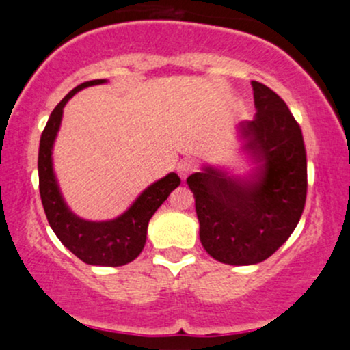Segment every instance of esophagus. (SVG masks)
Segmentation results:
<instances>
[{
  "label": "esophagus",
  "instance_id": "obj_1",
  "mask_svg": "<svg viewBox=\"0 0 350 350\" xmlns=\"http://www.w3.org/2000/svg\"><path fill=\"white\" fill-rule=\"evenodd\" d=\"M198 170H199V164L196 163L194 159H184V161H180L179 166H178V171H179L180 178H183V179H186L187 176L194 174V172Z\"/></svg>",
  "mask_w": 350,
  "mask_h": 350
}]
</instances>
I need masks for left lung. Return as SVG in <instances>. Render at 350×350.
Wrapping results in <instances>:
<instances>
[{
	"label": "left lung",
	"instance_id": "left-lung-1",
	"mask_svg": "<svg viewBox=\"0 0 350 350\" xmlns=\"http://www.w3.org/2000/svg\"><path fill=\"white\" fill-rule=\"evenodd\" d=\"M256 115L240 124L248 151L262 163L252 180L206 167L189 176L202 247L227 265L267 260L298 226L308 192L306 148L299 123L278 94L252 82Z\"/></svg>",
	"mask_w": 350,
	"mask_h": 350
}]
</instances>
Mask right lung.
<instances>
[{
    "instance_id": "add662e5",
    "label": "right lung",
    "mask_w": 350,
    "mask_h": 350,
    "mask_svg": "<svg viewBox=\"0 0 350 350\" xmlns=\"http://www.w3.org/2000/svg\"><path fill=\"white\" fill-rule=\"evenodd\" d=\"M105 80H90L80 83L70 90L52 110L46 128L39 143V192L44 212H46L49 226L57 235V239L74 253L77 258L88 265L97 267H122L133 262L146 243V230L150 219L158 211L167 196L180 184L179 176L171 172L166 178L156 180L143 194L135 200V204L124 212L107 222H90L72 214L69 207L60 196L54 171H52V144L57 135L62 110L69 98L79 90L90 85H98Z\"/></svg>"
}]
</instances>
